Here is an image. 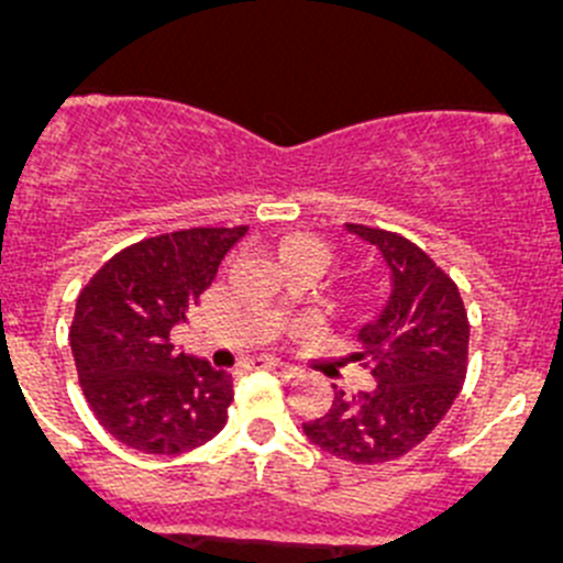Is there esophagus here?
<instances>
[{
  "instance_id": "34e87169",
  "label": "esophagus",
  "mask_w": 563,
  "mask_h": 563,
  "mask_svg": "<svg viewBox=\"0 0 563 563\" xmlns=\"http://www.w3.org/2000/svg\"><path fill=\"white\" fill-rule=\"evenodd\" d=\"M249 366H252V369H271V372H276V375H282V377L298 375V369H295V366L284 364V361H279V358H254Z\"/></svg>"
}]
</instances>
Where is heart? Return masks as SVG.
<instances>
[{
	"instance_id": "obj_1",
	"label": "heart",
	"mask_w": 563,
	"mask_h": 563,
	"mask_svg": "<svg viewBox=\"0 0 563 563\" xmlns=\"http://www.w3.org/2000/svg\"><path fill=\"white\" fill-rule=\"evenodd\" d=\"M300 254H322V257H331V252H328V246L322 241H317V238L311 235H289L284 238L282 243V260H289V257H300Z\"/></svg>"
}]
</instances>
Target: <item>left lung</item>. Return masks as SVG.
Instances as JSON below:
<instances>
[{
    "label": "left lung",
    "mask_w": 563,
    "mask_h": 563,
    "mask_svg": "<svg viewBox=\"0 0 563 563\" xmlns=\"http://www.w3.org/2000/svg\"><path fill=\"white\" fill-rule=\"evenodd\" d=\"M347 232L380 249L391 271L388 303L361 328L364 350L355 353L377 386L353 397L336 391L303 432L333 457L383 465L419 446L463 391L471 325L457 284L424 249L377 227L347 224Z\"/></svg>",
    "instance_id": "left-lung-1"
}]
</instances>
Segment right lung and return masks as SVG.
<instances>
[{
  "label": "right lung",
  "mask_w": 563,
  "mask_h": 563,
  "mask_svg": "<svg viewBox=\"0 0 563 563\" xmlns=\"http://www.w3.org/2000/svg\"><path fill=\"white\" fill-rule=\"evenodd\" d=\"M249 227H191L117 252L85 284L70 350L95 419L144 454H183L219 435L232 375L177 353L172 328L199 303Z\"/></svg>",
  "instance_id": "right-lung-1"
}]
</instances>
